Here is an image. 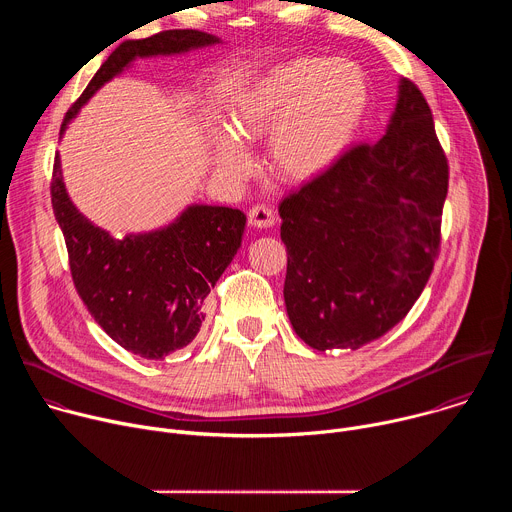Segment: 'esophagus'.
<instances>
[{
    "mask_svg": "<svg viewBox=\"0 0 512 512\" xmlns=\"http://www.w3.org/2000/svg\"><path fill=\"white\" fill-rule=\"evenodd\" d=\"M275 221H277L275 212L265 204H257L249 210V223L257 229H269L275 225Z\"/></svg>",
    "mask_w": 512,
    "mask_h": 512,
    "instance_id": "34e87169",
    "label": "esophagus"
}]
</instances>
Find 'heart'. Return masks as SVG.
<instances>
[{
    "instance_id": "heart-1",
    "label": "heart",
    "mask_w": 512,
    "mask_h": 512,
    "mask_svg": "<svg viewBox=\"0 0 512 512\" xmlns=\"http://www.w3.org/2000/svg\"><path fill=\"white\" fill-rule=\"evenodd\" d=\"M369 105L360 68L346 60L291 58L255 77L231 105V129L216 127V170L239 178L251 166L245 143L269 135V164L289 182L330 170L350 145Z\"/></svg>"
}]
</instances>
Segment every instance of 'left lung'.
<instances>
[{
	"mask_svg": "<svg viewBox=\"0 0 512 512\" xmlns=\"http://www.w3.org/2000/svg\"><path fill=\"white\" fill-rule=\"evenodd\" d=\"M448 160L421 91L399 81L385 135L279 204L285 310L316 350H356L399 324L440 249Z\"/></svg>",
	"mask_w": 512,
	"mask_h": 512,
	"instance_id": "8db88e82",
	"label": "left lung"
}]
</instances>
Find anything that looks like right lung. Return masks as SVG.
Wrapping results in <instances>:
<instances>
[{
  "mask_svg": "<svg viewBox=\"0 0 512 512\" xmlns=\"http://www.w3.org/2000/svg\"><path fill=\"white\" fill-rule=\"evenodd\" d=\"M221 42L218 36L198 30H168L121 42L68 109L60 137L81 107L133 60L186 54ZM50 192L72 281L95 322L119 346L148 360H162L188 346L202 326L206 296L241 247L245 212L231 206L190 204L160 229L117 239L72 204L58 154Z\"/></svg>",
  "mask_w": 512,
  "mask_h": 512,
  "instance_id": "right-lung-1",
  "label": "right lung"
}]
</instances>
